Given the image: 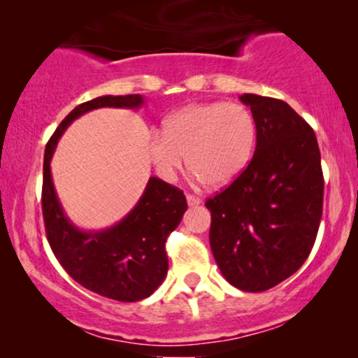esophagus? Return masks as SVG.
Returning <instances> with one entry per match:
<instances>
[{
  "label": "esophagus",
  "instance_id": "1",
  "mask_svg": "<svg viewBox=\"0 0 358 358\" xmlns=\"http://www.w3.org/2000/svg\"><path fill=\"white\" fill-rule=\"evenodd\" d=\"M185 199H187V203H189V207H197V205H200V203H202V200H200L199 197H195V195H187V197H185Z\"/></svg>",
  "mask_w": 358,
  "mask_h": 358
}]
</instances>
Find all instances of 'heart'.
I'll list each match as a JSON object with an SVG mask.
<instances>
[{
	"label": "heart",
	"mask_w": 358,
	"mask_h": 358,
	"mask_svg": "<svg viewBox=\"0 0 358 358\" xmlns=\"http://www.w3.org/2000/svg\"><path fill=\"white\" fill-rule=\"evenodd\" d=\"M257 125L246 106L203 102L176 110L151 131L148 155L161 179L174 180L187 164L200 184L227 187L251 164Z\"/></svg>",
	"instance_id": "heart-1"
}]
</instances>
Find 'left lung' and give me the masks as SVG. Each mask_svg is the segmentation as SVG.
<instances>
[{
    "mask_svg": "<svg viewBox=\"0 0 358 358\" xmlns=\"http://www.w3.org/2000/svg\"><path fill=\"white\" fill-rule=\"evenodd\" d=\"M251 107L257 145L248 169L208 199L210 248L233 287L264 292L310 256L322 215L324 179L315 131L287 102L239 96Z\"/></svg>",
    "mask_w": 358,
    "mask_h": 358,
    "instance_id": "8db88e82",
    "label": "left lung"
}]
</instances>
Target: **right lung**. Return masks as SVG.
Here are the masks:
<instances>
[{"label": "right lung", "mask_w": 358, "mask_h": 358, "mask_svg": "<svg viewBox=\"0 0 358 358\" xmlns=\"http://www.w3.org/2000/svg\"><path fill=\"white\" fill-rule=\"evenodd\" d=\"M143 104L141 94L101 96L83 102L62 120L43 155L42 212L48 244L73 280L117 301L143 300L163 283L168 273L166 239L187 210L182 190L150 178L138 202L120 222L102 229H81L62 207L50 163L58 140L78 117L101 107L140 109Z\"/></svg>", "instance_id": "obj_1"}]
</instances>
